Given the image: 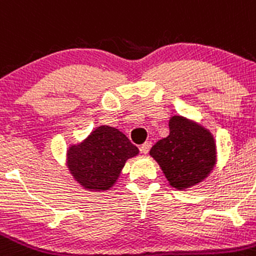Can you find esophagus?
<instances>
[{"mask_svg": "<svg viewBox=\"0 0 256 256\" xmlns=\"http://www.w3.org/2000/svg\"><path fill=\"white\" fill-rule=\"evenodd\" d=\"M151 147H152V142L147 140V142H144V144L140 146V152H142V154H148V151Z\"/></svg>", "mask_w": 256, "mask_h": 256, "instance_id": "esophagus-1", "label": "esophagus"}]
</instances>
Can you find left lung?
<instances>
[{
  "label": "left lung",
  "mask_w": 256,
  "mask_h": 256,
  "mask_svg": "<svg viewBox=\"0 0 256 256\" xmlns=\"http://www.w3.org/2000/svg\"><path fill=\"white\" fill-rule=\"evenodd\" d=\"M170 133L154 144L150 154L158 162L170 185L186 189L208 176L216 164L213 136L182 116L168 122Z\"/></svg>",
  "instance_id": "8db88e82"
}]
</instances>
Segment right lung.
<instances>
[{
    "instance_id": "1",
    "label": "right lung",
    "mask_w": 256,
    "mask_h": 256,
    "mask_svg": "<svg viewBox=\"0 0 256 256\" xmlns=\"http://www.w3.org/2000/svg\"><path fill=\"white\" fill-rule=\"evenodd\" d=\"M138 148L118 130L102 126L82 144L67 151V166L74 179L88 190L104 192L116 184L126 161Z\"/></svg>"
}]
</instances>
